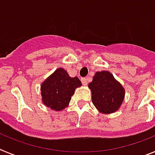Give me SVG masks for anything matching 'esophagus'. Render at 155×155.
<instances>
[{
  "mask_svg": "<svg viewBox=\"0 0 155 155\" xmlns=\"http://www.w3.org/2000/svg\"><path fill=\"white\" fill-rule=\"evenodd\" d=\"M81 81H82L83 85L86 86V85L87 84V79H86V78H82V79H81Z\"/></svg>",
  "mask_w": 155,
  "mask_h": 155,
  "instance_id": "1",
  "label": "esophagus"
}]
</instances>
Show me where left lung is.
Returning a JSON list of instances; mask_svg holds the SVG:
<instances>
[{"label":"left lung","instance_id":"obj_1","mask_svg":"<svg viewBox=\"0 0 155 155\" xmlns=\"http://www.w3.org/2000/svg\"><path fill=\"white\" fill-rule=\"evenodd\" d=\"M88 87L92 92V103L103 114L117 112L125 99V88L108 71L95 73Z\"/></svg>","mask_w":155,"mask_h":155}]
</instances>
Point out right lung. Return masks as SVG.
<instances>
[{
    "instance_id": "1",
    "label": "right lung",
    "mask_w": 155,
    "mask_h": 155,
    "mask_svg": "<svg viewBox=\"0 0 155 155\" xmlns=\"http://www.w3.org/2000/svg\"><path fill=\"white\" fill-rule=\"evenodd\" d=\"M81 85L77 76L71 77L65 69L58 68L41 84L42 104L51 110H63L69 105L75 90Z\"/></svg>"
}]
</instances>
